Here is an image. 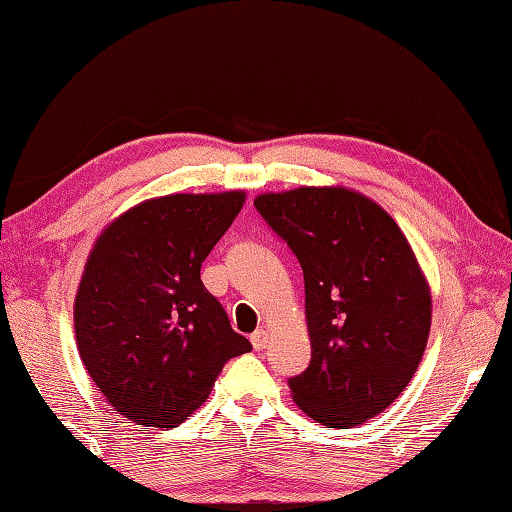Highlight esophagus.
Listing matches in <instances>:
<instances>
[{"label": "esophagus", "mask_w": 512, "mask_h": 512, "mask_svg": "<svg viewBox=\"0 0 512 512\" xmlns=\"http://www.w3.org/2000/svg\"><path fill=\"white\" fill-rule=\"evenodd\" d=\"M250 344H253L255 350H262L268 346V333L266 330H255L253 335H250Z\"/></svg>", "instance_id": "obj_1"}]
</instances>
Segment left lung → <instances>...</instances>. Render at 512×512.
<instances>
[{
	"label": "left lung",
	"instance_id": "1",
	"mask_svg": "<svg viewBox=\"0 0 512 512\" xmlns=\"http://www.w3.org/2000/svg\"><path fill=\"white\" fill-rule=\"evenodd\" d=\"M304 273L310 364L288 379L326 428H353L402 395L430 333V293L384 208L346 188L304 186L255 199Z\"/></svg>",
	"mask_w": 512,
	"mask_h": 512
}]
</instances>
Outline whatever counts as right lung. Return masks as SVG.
Here are the masks:
<instances>
[{"mask_svg": "<svg viewBox=\"0 0 512 512\" xmlns=\"http://www.w3.org/2000/svg\"><path fill=\"white\" fill-rule=\"evenodd\" d=\"M242 206V190L150 199L97 239L77 290L75 335L88 375L130 422L182 424L228 359L253 348L199 277Z\"/></svg>", "mask_w": 512, "mask_h": 512, "instance_id": "1", "label": "right lung"}]
</instances>
